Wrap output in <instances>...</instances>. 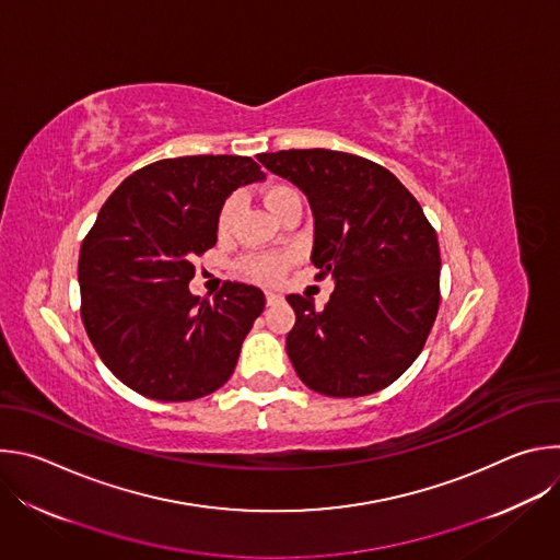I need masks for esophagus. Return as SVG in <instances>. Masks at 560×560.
Masks as SVG:
<instances>
[{
	"mask_svg": "<svg viewBox=\"0 0 560 560\" xmlns=\"http://www.w3.org/2000/svg\"><path fill=\"white\" fill-rule=\"evenodd\" d=\"M281 301H283V296H281L279 292H270V290L266 292V303H268V305H277V303H281Z\"/></svg>",
	"mask_w": 560,
	"mask_h": 560,
	"instance_id": "esophagus-1",
	"label": "esophagus"
}]
</instances>
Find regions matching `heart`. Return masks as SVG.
<instances>
[{
	"instance_id": "heart-1",
	"label": "heart",
	"mask_w": 560,
	"mask_h": 560,
	"mask_svg": "<svg viewBox=\"0 0 560 560\" xmlns=\"http://www.w3.org/2000/svg\"><path fill=\"white\" fill-rule=\"evenodd\" d=\"M264 199H266L268 208L279 217L290 206L301 203V192L290 184L277 182L266 188ZM238 212H242V199H238V195H230L217 212V232L230 234L236 223ZM290 264H292L290 253H261V255H246L242 261H238V268H242V272L255 281L277 283L279 279H283Z\"/></svg>"
}]
</instances>
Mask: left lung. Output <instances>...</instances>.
Returning <instances> with one entry per match:
<instances>
[{
    "instance_id": "1",
    "label": "left lung",
    "mask_w": 560,
    "mask_h": 560,
    "mask_svg": "<svg viewBox=\"0 0 560 560\" xmlns=\"http://www.w3.org/2000/svg\"><path fill=\"white\" fill-rule=\"evenodd\" d=\"M259 162L299 186L314 214L312 264L337 281L330 301L290 294L285 339L299 378L326 396H365L421 354L441 303L439 238L415 195L359 154L310 148Z\"/></svg>"
}]
</instances>
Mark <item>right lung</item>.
Returning <instances> with one entry per match:
<instances>
[{
    "label": "right lung",
    "mask_w": 560,
    "mask_h": 560,
    "mask_svg": "<svg viewBox=\"0 0 560 560\" xmlns=\"http://www.w3.org/2000/svg\"><path fill=\"white\" fill-rule=\"evenodd\" d=\"M266 175L250 156L162 159L126 177L102 206L79 253L82 322L106 368L156 401L219 389L266 296L225 281L190 294L192 259L217 244V212L238 186Z\"/></svg>",
    "instance_id": "right-lung-1"
}]
</instances>
